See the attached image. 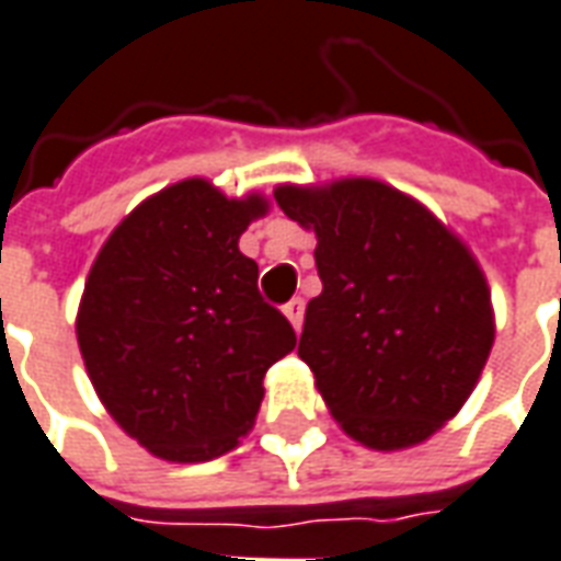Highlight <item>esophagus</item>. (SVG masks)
<instances>
[{
    "label": "esophagus",
    "instance_id": "obj_1",
    "mask_svg": "<svg viewBox=\"0 0 561 561\" xmlns=\"http://www.w3.org/2000/svg\"><path fill=\"white\" fill-rule=\"evenodd\" d=\"M284 313L296 329H301V320H305V298H293L289 305H284Z\"/></svg>",
    "mask_w": 561,
    "mask_h": 561
}]
</instances>
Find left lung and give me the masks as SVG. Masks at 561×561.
Masks as SVG:
<instances>
[{"label":"left lung","instance_id":"left-lung-1","mask_svg":"<svg viewBox=\"0 0 561 561\" xmlns=\"http://www.w3.org/2000/svg\"><path fill=\"white\" fill-rule=\"evenodd\" d=\"M275 199L317 232L322 293L308 301L298 355L331 415L379 451L427 439L472 394L493 346L472 253L427 208L370 179L286 185Z\"/></svg>","mask_w":561,"mask_h":561}]
</instances>
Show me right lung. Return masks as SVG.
I'll return each instance as SVG.
<instances>
[{
	"mask_svg": "<svg viewBox=\"0 0 561 561\" xmlns=\"http://www.w3.org/2000/svg\"><path fill=\"white\" fill-rule=\"evenodd\" d=\"M265 203L187 179L146 199L98 253L77 341L98 398L151 454L199 463L230 451L260 412L263 376L296 346L239 251Z\"/></svg>",
	"mask_w": 561,
	"mask_h": 561,
	"instance_id": "1",
	"label": "right lung"
}]
</instances>
